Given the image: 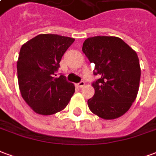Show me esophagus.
<instances>
[{"label":"esophagus","instance_id":"1","mask_svg":"<svg viewBox=\"0 0 156 156\" xmlns=\"http://www.w3.org/2000/svg\"><path fill=\"white\" fill-rule=\"evenodd\" d=\"M85 85V83L83 81H81L80 83H78V84H77V87H78V88H83V86Z\"/></svg>","mask_w":156,"mask_h":156}]
</instances>
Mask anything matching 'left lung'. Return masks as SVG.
Wrapping results in <instances>:
<instances>
[{"label":"left lung","instance_id":"1","mask_svg":"<svg viewBox=\"0 0 156 156\" xmlns=\"http://www.w3.org/2000/svg\"><path fill=\"white\" fill-rule=\"evenodd\" d=\"M83 51L95 64L94 97L88 100L89 109L104 119H115L129 109L137 97L140 66L136 51L117 37H88Z\"/></svg>","mask_w":156,"mask_h":156}]
</instances>
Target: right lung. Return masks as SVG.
<instances>
[{
	"mask_svg": "<svg viewBox=\"0 0 156 156\" xmlns=\"http://www.w3.org/2000/svg\"><path fill=\"white\" fill-rule=\"evenodd\" d=\"M74 38L40 34L22 45L17 60V78L22 98L33 111L54 115L68 105L75 92L63 75L55 78L62 55Z\"/></svg>",
	"mask_w": 156,
	"mask_h": 156,
	"instance_id": "1",
	"label": "right lung"
}]
</instances>
